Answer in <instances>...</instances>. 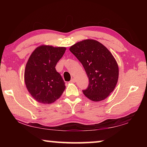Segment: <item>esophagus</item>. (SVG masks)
Listing matches in <instances>:
<instances>
[{
    "instance_id": "1",
    "label": "esophagus",
    "mask_w": 147,
    "mask_h": 147,
    "mask_svg": "<svg viewBox=\"0 0 147 147\" xmlns=\"http://www.w3.org/2000/svg\"><path fill=\"white\" fill-rule=\"evenodd\" d=\"M75 82H76V80H75V79L74 78H72L71 80H70V82H69L70 83H75Z\"/></svg>"
}]
</instances>
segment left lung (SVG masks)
Segmentation results:
<instances>
[{
  "label": "left lung",
  "instance_id": "obj_1",
  "mask_svg": "<svg viewBox=\"0 0 147 147\" xmlns=\"http://www.w3.org/2000/svg\"><path fill=\"white\" fill-rule=\"evenodd\" d=\"M69 50L82 64L88 76V87L82 91L85 96L94 102L106 98L119 78L117 63L109 50L93 39L78 42Z\"/></svg>",
  "mask_w": 147,
  "mask_h": 147
}]
</instances>
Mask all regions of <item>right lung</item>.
Returning <instances> with one entry per match:
<instances>
[{"mask_svg":"<svg viewBox=\"0 0 147 147\" xmlns=\"http://www.w3.org/2000/svg\"><path fill=\"white\" fill-rule=\"evenodd\" d=\"M65 50V47L41 45L30 56L24 71V82L28 92L38 102L51 104L63 93L65 82L55 67Z\"/></svg>","mask_w":147,"mask_h":147,"instance_id":"1","label":"right lung"}]
</instances>
